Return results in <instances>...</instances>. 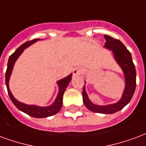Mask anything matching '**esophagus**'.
<instances>
[{
  "label": "esophagus",
  "instance_id": "obj_1",
  "mask_svg": "<svg viewBox=\"0 0 146 146\" xmlns=\"http://www.w3.org/2000/svg\"><path fill=\"white\" fill-rule=\"evenodd\" d=\"M81 70H78V69H76L73 71V75L74 76H79V75H80L81 74Z\"/></svg>",
  "mask_w": 146,
  "mask_h": 146
}]
</instances>
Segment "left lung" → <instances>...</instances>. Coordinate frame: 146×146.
Returning a JSON list of instances; mask_svg holds the SVG:
<instances>
[{
	"label": "left lung",
	"mask_w": 146,
	"mask_h": 146,
	"mask_svg": "<svg viewBox=\"0 0 146 146\" xmlns=\"http://www.w3.org/2000/svg\"><path fill=\"white\" fill-rule=\"evenodd\" d=\"M104 36L106 39L104 47L108 48L109 50H112L114 59L122 69L123 73L125 74V87L122 97L117 103L99 106L93 104L90 100L84 85L83 88V100L84 105L91 111L100 114H114L126 106L133 97L136 87V71L131 52L124 46V44L120 40L115 39L109 35H104Z\"/></svg>",
	"instance_id": "8db88e82"
}]
</instances>
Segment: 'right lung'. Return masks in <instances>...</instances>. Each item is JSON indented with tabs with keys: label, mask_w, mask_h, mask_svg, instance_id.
<instances>
[{
	"label": "right lung",
	"mask_w": 146,
	"mask_h": 146,
	"mask_svg": "<svg viewBox=\"0 0 146 146\" xmlns=\"http://www.w3.org/2000/svg\"><path fill=\"white\" fill-rule=\"evenodd\" d=\"M38 40L40 39L39 38H35V39L29 41V42H26L25 43H24L20 47H18L16 49L14 53L10 56L8 62H7V70H6V73H5V84H6V86H7V93H8V95H9L10 99L11 100L13 104L15 105V107L18 110H20L21 111H23L24 113L29 114V116H32L33 117L42 118V117H49V116H52L54 114H57L60 111V109H61L62 105L63 94H64L65 90H66V87H68V85L70 84L71 79H72V73L70 74L69 76H66V77H65V78L62 79V80H60L57 82V84L59 86V93L57 94V97L55 101H54V103L51 104L50 106L39 107L36 106V105H28V104L19 102L18 100H16L15 98H14V96L12 95L11 92V90L9 89V85H8L10 76H11V72H12L14 65L17 59L22 53L24 49L26 48L27 47H29V46H31L32 44H33L35 42H37Z\"/></svg>",
	"instance_id": "right-lung-1"
}]
</instances>
